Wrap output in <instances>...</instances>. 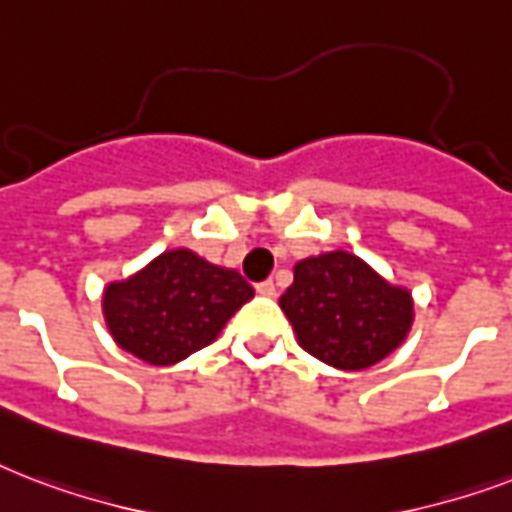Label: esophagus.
<instances>
[{"instance_id":"esophagus-1","label":"esophagus","mask_w":512,"mask_h":512,"mask_svg":"<svg viewBox=\"0 0 512 512\" xmlns=\"http://www.w3.org/2000/svg\"><path fill=\"white\" fill-rule=\"evenodd\" d=\"M256 293H259V296H275L277 288H275V283H272V280H264V283L256 285Z\"/></svg>"}]
</instances>
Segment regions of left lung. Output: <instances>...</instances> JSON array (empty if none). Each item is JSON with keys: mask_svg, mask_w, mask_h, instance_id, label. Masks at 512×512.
<instances>
[{"mask_svg": "<svg viewBox=\"0 0 512 512\" xmlns=\"http://www.w3.org/2000/svg\"><path fill=\"white\" fill-rule=\"evenodd\" d=\"M280 310L304 350L342 371H363L384 360L414 323L411 293L347 251L299 261Z\"/></svg>", "mask_w": 512, "mask_h": 512, "instance_id": "1", "label": "left lung"}]
</instances>
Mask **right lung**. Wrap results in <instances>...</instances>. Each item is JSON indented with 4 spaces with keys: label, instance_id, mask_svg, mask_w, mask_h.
I'll use <instances>...</instances> for the list:
<instances>
[{
    "label": "right lung",
    "instance_id": "1",
    "mask_svg": "<svg viewBox=\"0 0 512 512\" xmlns=\"http://www.w3.org/2000/svg\"><path fill=\"white\" fill-rule=\"evenodd\" d=\"M248 299L253 288L240 272L176 248L109 283L104 318L122 350L152 366H173L208 347Z\"/></svg>",
    "mask_w": 512,
    "mask_h": 512
}]
</instances>
